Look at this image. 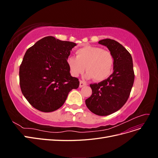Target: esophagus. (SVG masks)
I'll return each mask as SVG.
<instances>
[{"instance_id":"1","label":"esophagus","mask_w":158,"mask_h":158,"mask_svg":"<svg viewBox=\"0 0 158 158\" xmlns=\"http://www.w3.org/2000/svg\"><path fill=\"white\" fill-rule=\"evenodd\" d=\"M87 85V84L85 83V82H84V81H82V80H80V88H82V87H83V86H85V85Z\"/></svg>"}]
</instances>
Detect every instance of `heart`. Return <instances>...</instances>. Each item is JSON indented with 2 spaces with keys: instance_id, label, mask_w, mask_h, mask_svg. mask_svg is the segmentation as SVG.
Here are the masks:
<instances>
[{
  "instance_id": "obj_1",
  "label": "heart",
  "mask_w": 158,
  "mask_h": 158,
  "mask_svg": "<svg viewBox=\"0 0 158 158\" xmlns=\"http://www.w3.org/2000/svg\"><path fill=\"white\" fill-rule=\"evenodd\" d=\"M76 57L70 56L67 64L72 76L82 74L85 67L86 78L102 82L113 73L114 56L111 51L98 46L86 45L76 51Z\"/></svg>"
}]
</instances>
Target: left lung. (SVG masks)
<instances>
[{
	"instance_id": "left-lung-1",
	"label": "left lung",
	"mask_w": 158,
	"mask_h": 158,
	"mask_svg": "<svg viewBox=\"0 0 158 158\" xmlns=\"http://www.w3.org/2000/svg\"><path fill=\"white\" fill-rule=\"evenodd\" d=\"M114 56L113 73L98 84H91L92 94L85 99L89 111L99 116H107L120 109L130 95L135 80L131 55L118 42L111 39L99 41Z\"/></svg>"
}]
</instances>
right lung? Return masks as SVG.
<instances>
[{"label":"right lung","instance_id":"obj_1","mask_svg":"<svg viewBox=\"0 0 158 158\" xmlns=\"http://www.w3.org/2000/svg\"><path fill=\"white\" fill-rule=\"evenodd\" d=\"M75 43L47 36L27 50L20 66V85L23 96L35 109L52 112L65 102L80 82L71 76L67 64Z\"/></svg>","mask_w":158,"mask_h":158}]
</instances>
